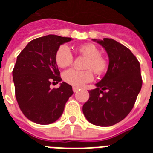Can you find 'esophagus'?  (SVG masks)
<instances>
[{
	"label": "esophagus",
	"mask_w": 153,
	"mask_h": 153,
	"mask_svg": "<svg viewBox=\"0 0 153 153\" xmlns=\"http://www.w3.org/2000/svg\"><path fill=\"white\" fill-rule=\"evenodd\" d=\"M78 91H79V89L78 88V87L73 86V91H74V93H76V92H78Z\"/></svg>",
	"instance_id": "1"
}]
</instances>
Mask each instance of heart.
<instances>
[{
	"label": "heart",
	"mask_w": 153,
	"mask_h": 153,
	"mask_svg": "<svg viewBox=\"0 0 153 153\" xmlns=\"http://www.w3.org/2000/svg\"><path fill=\"white\" fill-rule=\"evenodd\" d=\"M82 55L88 58L86 61V68L92 70L96 74H100L106 68V62L101 56L100 50L93 44H85L77 48ZM73 62V55L69 48L62 45L58 48L55 53V62L61 68L69 67ZM91 70L77 71L74 69L67 70L63 73V79L67 83L74 86H81L86 82L93 79V74Z\"/></svg>",
	"instance_id": "heart-1"
}]
</instances>
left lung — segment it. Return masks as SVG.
I'll return each mask as SVG.
<instances>
[{"instance_id": "8db88e82", "label": "left lung", "mask_w": 153, "mask_h": 153, "mask_svg": "<svg viewBox=\"0 0 153 153\" xmlns=\"http://www.w3.org/2000/svg\"><path fill=\"white\" fill-rule=\"evenodd\" d=\"M105 48L109 57L106 74L96 88L89 91L82 112L87 121L98 126L118 123L132 110L142 86L140 63L126 46L113 39H92Z\"/></svg>"}]
</instances>
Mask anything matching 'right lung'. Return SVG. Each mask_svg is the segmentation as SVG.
Segmentation results:
<instances>
[{
  "instance_id": "obj_1",
  "label": "right lung",
  "mask_w": 153,
  "mask_h": 153,
  "mask_svg": "<svg viewBox=\"0 0 153 153\" xmlns=\"http://www.w3.org/2000/svg\"><path fill=\"white\" fill-rule=\"evenodd\" d=\"M71 39L56 35L36 38L17 56L13 71L16 98L25 116L35 123L48 125L57 121L73 94L72 86L64 82L57 89L50 87L51 82L62 81L55 53Z\"/></svg>"
}]
</instances>
